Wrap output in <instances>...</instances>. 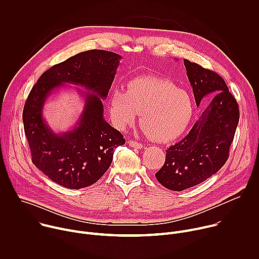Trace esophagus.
Instances as JSON below:
<instances>
[{"mask_svg":"<svg viewBox=\"0 0 259 259\" xmlns=\"http://www.w3.org/2000/svg\"><path fill=\"white\" fill-rule=\"evenodd\" d=\"M128 144L132 147H135V149H142V144L137 141H134V140H129Z\"/></svg>","mask_w":259,"mask_h":259,"instance_id":"esophagus-1","label":"esophagus"}]
</instances>
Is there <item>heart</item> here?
Listing matches in <instances>:
<instances>
[{
	"label": "heart",
	"instance_id": "1",
	"mask_svg": "<svg viewBox=\"0 0 259 259\" xmlns=\"http://www.w3.org/2000/svg\"><path fill=\"white\" fill-rule=\"evenodd\" d=\"M194 112V101L186 89L156 77H137L127 84V91L115 88L109 94V115L118 128L132 125L141 114V127L158 142L182 135Z\"/></svg>",
	"mask_w": 259,
	"mask_h": 259
}]
</instances>
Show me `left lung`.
I'll list each match as a JSON object with an SVG mask.
<instances>
[{
    "label": "left lung",
    "instance_id": "left-lung-1",
    "mask_svg": "<svg viewBox=\"0 0 259 259\" xmlns=\"http://www.w3.org/2000/svg\"><path fill=\"white\" fill-rule=\"evenodd\" d=\"M183 62L197 105L213 98L189 134L166 151L156 173L163 187L176 192L197 186L226 164L240 118L238 102L218 73L188 59Z\"/></svg>",
    "mask_w": 259,
    "mask_h": 259
}]
</instances>
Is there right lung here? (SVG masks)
<instances>
[{
  "mask_svg": "<svg viewBox=\"0 0 259 259\" xmlns=\"http://www.w3.org/2000/svg\"><path fill=\"white\" fill-rule=\"evenodd\" d=\"M122 56L89 50L47 69L30 90L23 107L24 132L31 161L48 178L67 189L95 183L109 168L114 150L125 143L121 132L103 118L102 99L112 86ZM65 83L82 85L85 105L76 127L55 134L44 120L42 107L54 90Z\"/></svg>",
  "mask_w": 259,
  "mask_h": 259,
  "instance_id": "add662e5",
  "label": "right lung"
}]
</instances>
